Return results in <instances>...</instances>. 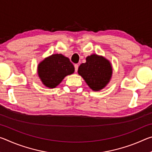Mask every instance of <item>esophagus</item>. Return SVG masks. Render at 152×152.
<instances>
[{
    "mask_svg": "<svg viewBox=\"0 0 152 152\" xmlns=\"http://www.w3.org/2000/svg\"><path fill=\"white\" fill-rule=\"evenodd\" d=\"M74 68H75V72L78 71V64H75V65H74Z\"/></svg>",
    "mask_w": 152,
    "mask_h": 152,
    "instance_id": "esophagus-1",
    "label": "esophagus"
}]
</instances>
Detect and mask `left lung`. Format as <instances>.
<instances>
[{
    "instance_id": "1",
    "label": "left lung",
    "mask_w": 152,
    "mask_h": 152,
    "mask_svg": "<svg viewBox=\"0 0 152 152\" xmlns=\"http://www.w3.org/2000/svg\"><path fill=\"white\" fill-rule=\"evenodd\" d=\"M79 66L78 72L94 91L104 88L111 78L113 68L110 61L102 56L92 54Z\"/></svg>"
}]
</instances>
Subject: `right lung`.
Here are the masks:
<instances>
[{
  "label": "right lung",
  "instance_id": "1",
  "mask_svg": "<svg viewBox=\"0 0 152 152\" xmlns=\"http://www.w3.org/2000/svg\"><path fill=\"white\" fill-rule=\"evenodd\" d=\"M37 72L42 83L46 87L53 88L66 76L74 72V67L69 58L62 54H53L41 61Z\"/></svg>",
  "mask_w": 152,
  "mask_h": 152
}]
</instances>
